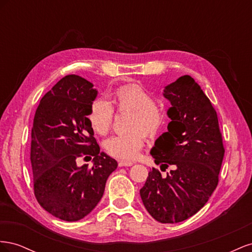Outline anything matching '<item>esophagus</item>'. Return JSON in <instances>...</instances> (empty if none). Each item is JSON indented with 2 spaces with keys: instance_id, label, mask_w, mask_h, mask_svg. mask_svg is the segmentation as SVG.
<instances>
[{
  "instance_id": "obj_1",
  "label": "esophagus",
  "mask_w": 252,
  "mask_h": 252,
  "mask_svg": "<svg viewBox=\"0 0 252 252\" xmlns=\"http://www.w3.org/2000/svg\"><path fill=\"white\" fill-rule=\"evenodd\" d=\"M133 164H134V162H132V161H123V159H122V161H119V166H120V167L132 166Z\"/></svg>"
}]
</instances>
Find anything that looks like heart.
Segmentation results:
<instances>
[{"label": "heart", "mask_w": 252, "mask_h": 252, "mask_svg": "<svg viewBox=\"0 0 252 252\" xmlns=\"http://www.w3.org/2000/svg\"><path fill=\"white\" fill-rule=\"evenodd\" d=\"M119 113L130 112L128 131L113 135L106 142V150L114 158H134L140 154L145 142V133L156 134L164 123L163 110L154 103V98L136 84L120 86L110 95V104L95 100L90 105L88 121L91 128L100 135L107 134L114 123V110Z\"/></svg>", "instance_id": "heart-1"}]
</instances>
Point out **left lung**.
Returning a JSON list of instances; mask_svg holds the SVG:
<instances>
[{
  "label": "left lung",
  "mask_w": 252,
  "mask_h": 252,
  "mask_svg": "<svg viewBox=\"0 0 252 252\" xmlns=\"http://www.w3.org/2000/svg\"><path fill=\"white\" fill-rule=\"evenodd\" d=\"M164 96L172 105L167 112L171 122L150 154L161 170H171L164 178L152 168L140 193L152 218L173 224L208 202L218 186L225 148L217 111L190 75L166 86Z\"/></svg>",
  "instance_id": "1"
}]
</instances>
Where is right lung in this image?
<instances>
[{"mask_svg": "<svg viewBox=\"0 0 252 252\" xmlns=\"http://www.w3.org/2000/svg\"><path fill=\"white\" fill-rule=\"evenodd\" d=\"M87 80L69 74L45 94L35 110L30 159L33 192L56 218L75 222L102 199L106 181L118 163L100 154L88 121L96 90ZM94 157V166L80 167L78 158Z\"/></svg>", "mask_w": 252, "mask_h": 252, "instance_id": "add662e5", "label": "right lung"}]
</instances>
